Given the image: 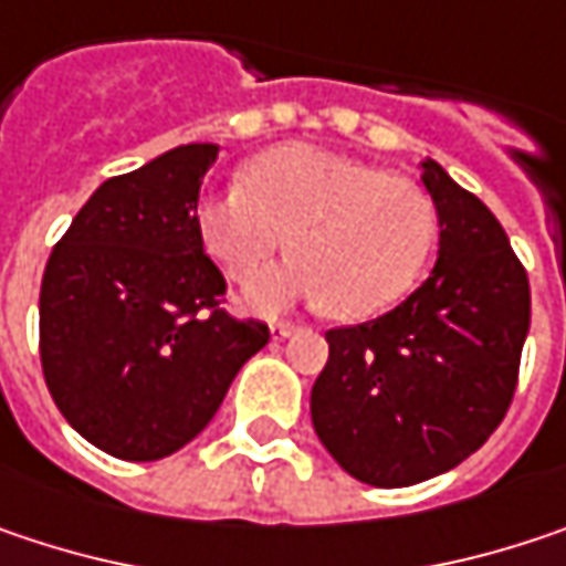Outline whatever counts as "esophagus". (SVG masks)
Segmentation results:
<instances>
[{
	"instance_id": "esophagus-1",
	"label": "esophagus",
	"mask_w": 566,
	"mask_h": 566,
	"mask_svg": "<svg viewBox=\"0 0 566 566\" xmlns=\"http://www.w3.org/2000/svg\"><path fill=\"white\" fill-rule=\"evenodd\" d=\"M297 331H301V324H294V321H275V324H272V336H275V339H284V336L297 334Z\"/></svg>"
}]
</instances>
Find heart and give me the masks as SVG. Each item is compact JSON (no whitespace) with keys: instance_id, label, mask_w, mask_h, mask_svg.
Listing matches in <instances>:
<instances>
[{"instance_id":"obj_1","label":"heart","mask_w":566,"mask_h":566,"mask_svg":"<svg viewBox=\"0 0 566 566\" xmlns=\"http://www.w3.org/2000/svg\"><path fill=\"white\" fill-rule=\"evenodd\" d=\"M197 230L235 282H252L291 235L297 259L245 291L252 307L311 297L334 317L363 321L418 282L437 217L415 180L331 148L279 145L245 168V184L200 197Z\"/></svg>"}]
</instances>
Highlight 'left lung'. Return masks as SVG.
Instances as JSON below:
<instances>
[{
    "mask_svg": "<svg viewBox=\"0 0 566 566\" xmlns=\"http://www.w3.org/2000/svg\"><path fill=\"white\" fill-rule=\"evenodd\" d=\"M440 217L431 279L369 324L327 331L314 431L369 486H415L476 453L518 386L532 287L486 203L424 161Z\"/></svg>",
    "mask_w": 566,
    "mask_h": 566,
    "instance_id": "1",
    "label": "left lung"
}]
</instances>
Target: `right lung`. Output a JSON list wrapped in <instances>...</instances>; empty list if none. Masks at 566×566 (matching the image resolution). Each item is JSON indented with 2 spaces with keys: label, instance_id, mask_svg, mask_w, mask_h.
Wrapping results in <instances>:
<instances>
[{
  "label": "right lung",
  "instance_id": "1",
  "mask_svg": "<svg viewBox=\"0 0 566 566\" xmlns=\"http://www.w3.org/2000/svg\"><path fill=\"white\" fill-rule=\"evenodd\" d=\"M217 145H180L103 180L44 265L41 373L67 424L119 460L200 434L269 324L232 317L197 197Z\"/></svg>",
  "mask_w": 566,
  "mask_h": 566
}]
</instances>
